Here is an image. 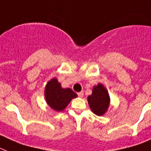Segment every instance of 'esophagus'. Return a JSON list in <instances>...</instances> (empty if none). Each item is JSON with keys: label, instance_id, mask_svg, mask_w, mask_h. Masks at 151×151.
I'll use <instances>...</instances> for the list:
<instances>
[{"label": "esophagus", "instance_id": "34e87169", "mask_svg": "<svg viewBox=\"0 0 151 151\" xmlns=\"http://www.w3.org/2000/svg\"><path fill=\"white\" fill-rule=\"evenodd\" d=\"M78 97H83V91H81V92L78 93Z\"/></svg>", "mask_w": 151, "mask_h": 151}]
</instances>
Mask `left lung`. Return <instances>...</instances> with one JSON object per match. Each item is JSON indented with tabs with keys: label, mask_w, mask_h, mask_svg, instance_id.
<instances>
[{
	"label": "left lung",
	"mask_w": 151,
	"mask_h": 151,
	"mask_svg": "<svg viewBox=\"0 0 151 151\" xmlns=\"http://www.w3.org/2000/svg\"><path fill=\"white\" fill-rule=\"evenodd\" d=\"M87 101L91 111L96 115L102 116L107 111L110 104V97L105 87L99 83L94 86L92 94L88 96Z\"/></svg>",
	"instance_id": "left-lung-1"
}]
</instances>
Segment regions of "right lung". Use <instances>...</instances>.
Instances as JSON below:
<instances>
[{
    "mask_svg": "<svg viewBox=\"0 0 151 151\" xmlns=\"http://www.w3.org/2000/svg\"><path fill=\"white\" fill-rule=\"evenodd\" d=\"M44 94L47 104L56 111H63L70 101L78 96L70 88L63 89L56 78L48 82Z\"/></svg>",
    "mask_w": 151,
    "mask_h": 151,
    "instance_id": "right-lung-1",
    "label": "right lung"
}]
</instances>
